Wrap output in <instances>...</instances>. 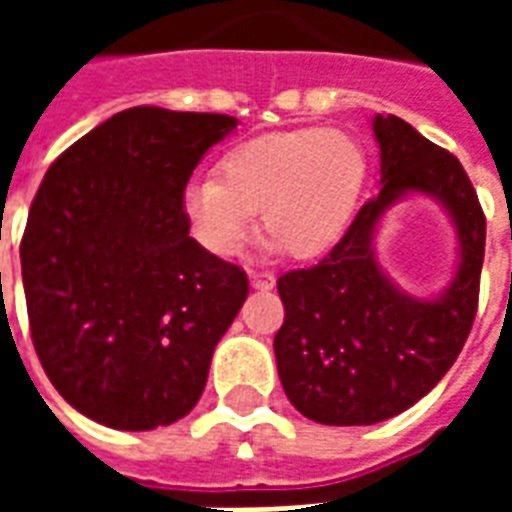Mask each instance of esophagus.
<instances>
[{"mask_svg": "<svg viewBox=\"0 0 512 512\" xmlns=\"http://www.w3.org/2000/svg\"><path fill=\"white\" fill-rule=\"evenodd\" d=\"M249 282L255 290H271L277 285L274 274H268V271H249Z\"/></svg>", "mask_w": 512, "mask_h": 512, "instance_id": "esophagus-1", "label": "esophagus"}]
</instances>
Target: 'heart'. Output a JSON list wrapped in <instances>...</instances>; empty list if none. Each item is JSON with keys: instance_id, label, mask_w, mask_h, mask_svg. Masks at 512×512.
Segmentation results:
<instances>
[{"instance_id": "heart-1", "label": "heart", "mask_w": 512, "mask_h": 512, "mask_svg": "<svg viewBox=\"0 0 512 512\" xmlns=\"http://www.w3.org/2000/svg\"><path fill=\"white\" fill-rule=\"evenodd\" d=\"M367 183V153L343 128L257 136L230 150L219 178H191L180 208L191 235L219 257L263 230L296 260L326 255L348 230Z\"/></svg>"}]
</instances>
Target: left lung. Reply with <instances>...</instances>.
<instances>
[{
  "mask_svg": "<svg viewBox=\"0 0 512 512\" xmlns=\"http://www.w3.org/2000/svg\"><path fill=\"white\" fill-rule=\"evenodd\" d=\"M381 191L318 266L277 282L285 323L274 337L282 389L321 425H376L397 417L439 384L477 312L485 216L461 161L395 115L373 117ZM408 196H428L448 213L459 260L451 285L414 297L377 263L383 216Z\"/></svg>",
  "mask_w": 512,
  "mask_h": 512,
  "instance_id": "obj_1",
  "label": "left lung"
}]
</instances>
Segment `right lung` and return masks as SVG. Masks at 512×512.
<instances>
[{
    "label": "right lung",
    "instance_id": "obj_1",
    "mask_svg": "<svg viewBox=\"0 0 512 512\" xmlns=\"http://www.w3.org/2000/svg\"><path fill=\"white\" fill-rule=\"evenodd\" d=\"M238 120L134 106L46 172L21 241L32 343L79 414L115 430L197 406L246 274L189 235L180 194Z\"/></svg>",
    "mask_w": 512,
    "mask_h": 512
}]
</instances>
